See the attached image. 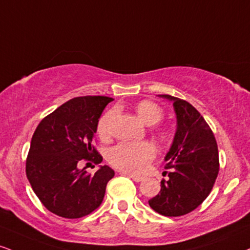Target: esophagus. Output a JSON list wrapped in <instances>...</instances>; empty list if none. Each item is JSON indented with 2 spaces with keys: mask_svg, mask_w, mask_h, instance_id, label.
Instances as JSON below:
<instances>
[{
  "mask_svg": "<svg viewBox=\"0 0 250 250\" xmlns=\"http://www.w3.org/2000/svg\"><path fill=\"white\" fill-rule=\"evenodd\" d=\"M122 174H125V176H128L129 178H131L133 180H135V182H142V180L144 179L143 177L141 176H136V174H133V173H128V172H121Z\"/></svg>",
  "mask_w": 250,
  "mask_h": 250,
  "instance_id": "esophagus-1",
  "label": "esophagus"
}]
</instances>
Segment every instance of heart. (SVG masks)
Instances as JSON below:
<instances>
[{"label": "heart", "mask_w": 250, "mask_h": 250, "mask_svg": "<svg viewBox=\"0 0 250 250\" xmlns=\"http://www.w3.org/2000/svg\"><path fill=\"white\" fill-rule=\"evenodd\" d=\"M137 115L148 125H154L163 117V109L152 101H142L136 107ZM116 112L114 109L108 110L100 117L98 122V134L101 138H107L110 135V127L114 121ZM159 137L165 138L169 135V130L165 128H158ZM156 155L155 146L149 142H122L108 151V161L117 169L128 172L138 173L148 167Z\"/></svg>", "instance_id": "heart-1"}]
</instances>
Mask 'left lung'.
Instances as JSON below:
<instances>
[{
	"mask_svg": "<svg viewBox=\"0 0 250 250\" xmlns=\"http://www.w3.org/2000/svg\"><path fill=\"white\" fill-rule=\"evenodd\" d=\"M172 102L177 128L165 155L169 180L149 200L154 211L165 216H180L197 208L212 191L219 172L218 146L211 128L195 108L182 99L158 95Z\"/></svg>",
	"mask_w": 250,
	"mask_h": 250,
	"instance_id": "obj_1",
	"label": "left lung"
}]
</instances>
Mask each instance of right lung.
<instances>
[{
  "mask_svg": "<svg viewBox=\"0 0 250 250\" xmlns=\"http://www.w3.org/2000/svg\"><path fill=\"white\" fill-rule=\"evenodd\" d=\"M112 100L99 95L71 99L36 128L26 159V177L50 212L77 219L101 205L107 183L115 172L100 165L94 174H88L78 165L81 159L102 162L93 138L99 119Z\"/></svg>",
  "mask_w": 250,
  "mask_h": 250,
  "instance_id": "obj_1",
  "label": "right lung"
}]
</instances>
